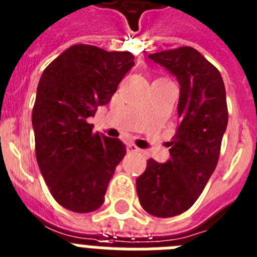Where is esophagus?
<instances>
[{
	"mask_svg": "<svg viewBox=\"0 0 257 257\" xmlns=\"http://www.w3.org/2000/svg\"><path fill=\"white\" fill-rule=\"evenodd\" d=\"M126 152H128V153H139L140 149L136 147L135 144H128V145H126Z\"/></svg>",
	"mask_w": 257,
	"mask_h": 257,
	"instance_id": "obj_1",
	"label": "esophagus"
}]
</instances>
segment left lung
I'll use <instances>...</instances> for the list:
<instances>
[{
  "label": "left lung",
  "mask_w": 257,
  "mask_h": 257,
  "mask_svg": "<svg viewBox=\"0 0 257 257\" xmlns=\"http://www.w3.org/2000/svg\"><path fill=\"white\" fill-rule=\"evenodd\" d=\"M181 85L179 124L170 143L172 158L147 162L136 179L140 204L150 215L170 218L187 211L218 165L228 121L226 88L218 68L189 46L150 54Z\"/></svg>",
  "instance_id": "8db88e82"
}]
</instances>
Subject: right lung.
<instances>
[{"instance_id":"1","label":"right lung","mask_w":257,"mask_h":257,"mask_svg":"<svg viewBox=\"0 0 257 257\" xmlns=\"http://www.w3.org/2000/svg\"><path fill=\"white\" fill-rule=\"evenodd\" d=\"M133 59L126 51L75 45L39 79L31 114L35 157L54 199L70 211L97 210L124 158V144L93 133L88 117L109 103Z\"/></svg>"}]
</instances>
